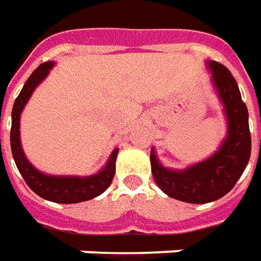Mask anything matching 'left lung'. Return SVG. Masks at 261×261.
I'll list each match as a JSON object with an SVG mask.
<instances>
[{"label":"left lung","instance_id":"obj_1","mask_svg":"<svg viewBox=\"0 0 261 261\" xmlns=\"http://www.w3.org/2000/svg\"><path fill=\"white\" fill-rule=\"evenodd\" d=\"M210 68L228 118V138L221 149L182 171L163 167L157 162L153 147L150 151L151 174L157 186L171 198L190 204H206L226 195L243 174L252 151L249 112L238 83L223 64L210 62Z\"/></svg>","mask_w":261,"mask_h":261}]
</instances>
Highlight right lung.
Listing matches in <instances>:
<instances>
[{"label":"right lung","mask_w":261,"mask_h":261,"mask_svg":"<svg viewBox=\"0 0 261 261\" xmlns=\"http://www.w3.org/2000/svg\"><path fill=\"white\" fill-rule=\"evenodd\" d=\"M53 67V63L47 62L40 64L25 83V86L16 97L12 108V126H11V150L15 160V164L28 187L36 193L39 197L59 202V204H75L83 202L98 197L111 186L112 178L115 175V160L118 149L111 153L110 160L104 169L98 174L90 177H57V175H46L40 173L28 162L23 154L19 140V118L23 107L32 95L40 81L49 74V70Z\"/></svg>","instance_id":"1"}]
</instances>
